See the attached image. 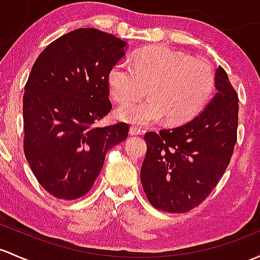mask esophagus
<instances>
[{
	"label": "esophagus",
	"mask_w": 260,
	"mask_h": 260,
	"mask_svg": "<svg viewBox=\"0 0 260 260\" xmlns=\"http://www.w3.org/2000/svg\"><path fill=\"white\" fill-rule=\"evenodd\" d=\"M143 133V131L138 127H131L129 128V135L131 136H141Z\"/></svg>",
	"instance_id": "1"
}]
</instances>
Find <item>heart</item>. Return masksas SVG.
<instances>
[{"label": "heart", "mask_w": 260, "mask_h": 260, "mask_svg": "<svg viewBox=\"0 0 260 260\" xmlns=\"http://www.w3.org/2000/svg\"><path fill=\"white\" fill-rule=\"evenodd\" d=\"M108 87L118 102L137 99L149 92L150 100L128 103L116 109L119 121L148 125L166 117L169 124L190 121L204 108L214 89V75L206 62L166 46L141 51L135 67L125 62L108 72Z\"/></svg>", "instance_id": "heart-1"}]
</instances>
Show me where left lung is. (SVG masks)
Returning a JSON list of instances; mask_svg holds the SVG:
<instances>
[{"label": "left lung", "mask_w": 260, "mask_h": 260, "mask_svg": "<svg viewBox=\"0 0 260 260\" xmlns=\"http://www.w3.org/2000/svg\"><path fill=\"white\" fill-rule=\"evenodd\" d=\"M217 93L189 122L148 132L141 182L149 203L169 213L196 208L214 189L233 154L238 95L222 67L214 75Z\"/></svg>", "instance_id": "left-lung-1"}]
</instances>
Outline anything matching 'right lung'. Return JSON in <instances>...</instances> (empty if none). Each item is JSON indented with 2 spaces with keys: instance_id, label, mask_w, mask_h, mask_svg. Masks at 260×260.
Here are the masks:
<instances>
[{
  "instance_id": "right-lung-1",
  "label": "right lung",
  "mask_w": 260,
  "mask_h": 260,
  "mask_svg": "<svg viewBox=\"0 0 260 260\" xmlns=\"http://www.w3.org/2000/svg\"><path fill=\"white\" fill-rule=\"evenodd\" d=\"M127 42L95 28H78L45 48L23 94V151L40 184L56 198L86 194L106 153L128 136V124L94 127L108 114V72Z\"/></svg>"
}]
</instances>
